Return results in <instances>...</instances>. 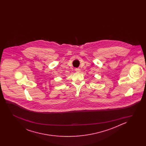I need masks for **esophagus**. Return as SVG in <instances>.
I'll use <instances>...</instances> for the list:
<instances>
[{
    "mask_svg": "<svg viewBox=\"0 0 146 146\" xmlns=\"http://www.w3.org/2000/svg\"><path fill=\"white\" fill-rule=\"evenodd\" d=\"M75 70H76V72H80V69L79 68H75Z\"/></svg>",
    "mask_w": 146,
    "mask_h": 146,
    "instance_id": "obj_1",
    "label": "esophagus"
}]
</instances>
